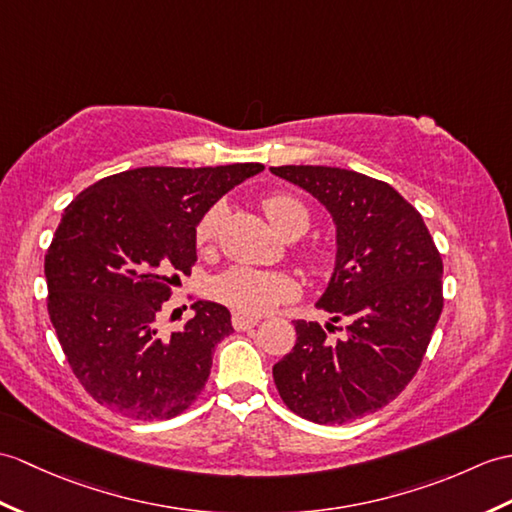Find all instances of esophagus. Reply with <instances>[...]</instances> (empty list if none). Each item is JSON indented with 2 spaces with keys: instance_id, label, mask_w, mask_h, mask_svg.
I'll use <instances>...</instances> for the list:
<instances>
[{
  "instance_id": "1",
  "label": "esophagus",
  "mask_w": 512,
  "mask_h": 512,
  "mask_svg": "<svg viewBox=\"0 0 512 512\" xmlns=\"http://www.w3.org/2000/svg\"><path fill=\"white\" fill-rule=\"evenodd\" d=\"M231 323H233V329L235 331H248V329H253L259 320L257 318H253V316H244V314H233V318H231Z\"/></svg>"
}]
</instances>
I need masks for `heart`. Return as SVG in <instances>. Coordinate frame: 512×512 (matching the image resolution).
<instances>
[{
	"label": "heart",
	"instance_id": "obj_1",
	"mask_svg": "<svg viewBox=\"0 0 512 512\" xmlns=\"http://www.w3.org/2000/svg\"><path fill=\"white\" fill-rule=\"evenodd\" d=\"M261 209H264L272 227L283 237H290L292 233L303 235L305 229L310 227V211L305 209L299 198L290 194H268L261 200ZM222 213V205H213L202 213L194 229V240L200 251H205L216 242ZM301 259L307 270L318 272L323 268V255L316 251L301 253ZM211 292L220 303L231 307L237 314L261 316L290 301L294 296V283L281 272L237 266L213 279Z\"/></svg>",
	"mask_w": 512,
	"mask_h": 512
}]
</instances>
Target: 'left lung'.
I'll return each mask as SVG.
<instances>
[{
  "instance_id": "left-lung-1",
  "label": "left lung",
  "mask_w": 512,
  "mask_h": 512,
  "mask_svg": "<svg viewBox=\"0 0 512 512\" xmlns=\"http://www.w3.org/2000/svg\"><path fill=\"white\" fill-rule=\"evenodd\" d=\"M316 196L338 229L336 270L318 310L344 327L294 320L296 344L272 368L285 406L344 425L397 399L417 375L443 312V259L421 213L395 187L327 165L270 168ZM336 328L345 331L334 341Z\"/></svg>"
}]
</instances>
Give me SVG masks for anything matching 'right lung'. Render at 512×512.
I'll use <instances>...</instances> for the list:
<instances>
[{
	"mask_svg": "<svg viewBox=\"0 0 512 512\" xmlns=\"http://www.w3.org/2000/svg\"><path fill=\"white\" fill-rule=\"evenodd\" d=\"M261 170L135 168L69 202L45 253L47 312L71 371L102 406L163 421L198 399L216 344L233 331L231 314L196 301L194 318L161 334V310L196 264L202 213Z\"/></svg>",
	"mask_w": 512,
	"mask_h": 512,
	"instance_id": "right-lung-1",
	"label": "right lung"
}]
</instances>
